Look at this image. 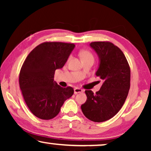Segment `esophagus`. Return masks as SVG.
Returning <instances> with one entry per match:
<instances>
[{
  "label": "esophagus",
  "mask_w": 151,
  "mask_h": 151,
  "mask_svg": "<svg viewBox=\"0 0 151 151\" xmlns=\"http://www.w3.org/2000/svg\"><path fill=\"white\" fill-rule=\"evenodd\" d=\"M83 91H84L80 88L76 87L74 88V94H78V93H82Z\"/></svg>",
  "instance_id": "1"
}]
</instances>
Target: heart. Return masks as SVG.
Returning a JSON list of instances; mask_svg holds the SVG:
<instances>
[{
    "label": "heart",
    "instance_id": "b5f03b06",
    "mask_svg": "<svg viewBox=\"0 0 151 151\" xmlns=\"http://www.w3.org/2000/svg\"><path fill=\"white\" fill-rule=\"evenodd\" d=\"M80 56H81L82 60L86 59V58H93L91 53L89 52L88 51H86V50L82 51L80 52Z\"/></svg>",
    "mask_w": 151,
    "mask_h": 151
}]
</instances>
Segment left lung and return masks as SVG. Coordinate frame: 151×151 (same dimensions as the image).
Returning <instances> with one entry per match:
<instances>
[{
  "label": "left lung",
  "mask_w": 151,
  "mask_h": 151,
  "mask_svg": "<svg viewBox=\"0 0 151 151\" xmlns=\"http://www.w3.org/2000/svg\"><path fill=\"white\" fill-rule=\"evenodd\" d=\"M99 58L96 75L103 80L96 93L85 91L87 97L81 109L86 118L102 122L112 118L122 107L130 89L131 71L120 49L109 42L90 43Z\"/></svg>",
  "instance_id": "8db88e82"
}]
</instances>
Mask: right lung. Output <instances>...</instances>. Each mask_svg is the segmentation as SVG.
I'll use <instances>...</instances> for the list:
<instances>
[{
	"instance_id": "right-lung-1",
	"label": "right lung",
	"mask_w": 151,
	"mask_h": 151,
	"mask_svg": "<svg viewBox=\"0 0 151 151\" xmlns=\"http://www.w3.org/2000/svg\"><path fill=\"white\" fill-rule=\"evenodd\" d=\"M74 48L71 43L44 42L35 47L24 60L20 72V88L28 108L38 118L55 117L65 101L73 96V88L61 87L53 78L55 70L64 67Z\"/></svg>"
}]
</instances>
